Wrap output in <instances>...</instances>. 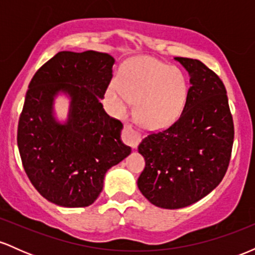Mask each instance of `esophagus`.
I'll list each match as a JSON object with an SVG mask.
<instances>
[{"mask_svg": "<svg viewBox=\"0 0 255 255\" xmlns=\"http://www.w3.org/2000/svg\"><path fill=\"white\" fill-rule=\"evenodd\" d=\"M124 140L126 144H128L131 148H136L137 145H139L140 140H141V136L130 127V126H125L124 130Z\"/></svg>", "mask_w": 255, "mask_h": 255, "instance_id": "34e87169", "label": "esophagus"}]
</instances>
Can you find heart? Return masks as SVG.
Listing matches in <instances>:
<instances>
[{
    "label": "heart",
    "instance_id": "1",
    "mask_svg": "<svg viewBox=\"0 0 255 255\" xmlns=\"http://www.w3.org/2000/svg\"><path fill=\"white\" fill-rule=\"evenodd\" d=\"M188 97V80L176 67L152 57L131 61L107 90V102L119 118L136 103V118L147 129L169 127L180 118Z\"/></svg>",
    "mask_w": 255,
    "mask_h": 255
}]
</instances>
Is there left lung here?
Wrapping results in <instances>:
<instances>
[{
	"label": "left lung",
	"instance_id": "obj_1",
	"mask_svg": "<svg viewBox=\"0 0 255 255\" xmlns=\"http://www.w3.org/2000/svg\"><path fill=\"white\" fill-rule=\"evenodd\" d=\"M175 61L189 74L186 107L176 122L137 147L146 163L137 188L154 206L169 210L197 203L218 186L234 142L233 116L218 75L199 60Z\"/></svg>",
	"mask_w": 255,
	"mask_h": 255
}]
</instances>
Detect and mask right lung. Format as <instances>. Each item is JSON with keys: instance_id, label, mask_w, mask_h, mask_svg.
Returning <instances> with one entry per match:
<instances>
[{"instance_id": "add662e5", "label": "right lung", "mask_w": 255, "mask_h": 255, "mask_svg": "<svg viewBox=\"0 0 255 255\" xmlns=\"http://www.w3.org/2000/svg\"><path fill=\"white\" fill-rule=\"evenodd\" d=\"M115 58L107 52L60 51L38 69L26 92L17 126V147L34 188L62 207L96 201L111 166L129 156L124 125L105 113L101 99ZM70 99L64 123L54 116L57 95Z\"/></svg>"}]
</instances>
